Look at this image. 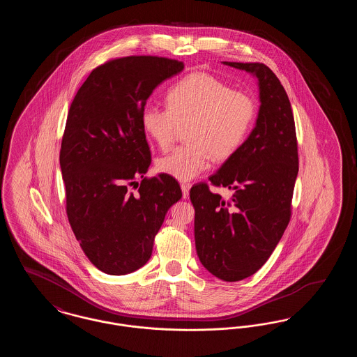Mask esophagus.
<instances>
[{"instance_id":"obj_1","label":"esophagus","mask_w":357,"mask_h":357,"mask_svg":"<svg viewBox=\"0 0 357 357\" xmlns=\"http://www.w3.org/2000/svg\"><path fill=\"white\" fill-rule=\"evenodd\" d=\"M181 188H182L183 198H187V197H188V191H190V188H191V185H190V183H182Z\"/></svg>"}]
</instances>
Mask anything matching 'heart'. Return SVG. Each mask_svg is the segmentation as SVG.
<instances>
[{
	"label": "heart",
	"instance_id": "heart-1",
	"mask_svg": "<svg viewBox=\"0 0 357 357\" xmlns=\"http://www.w3.org/2000/svg\"><path fill=\"white\" fill-rule=\"evenodd\" d=\"M167 107H146L142 128L162 151H167L179 128L187 126L188 144L156 162L159 172L182 182L202 174L211 158L221 162L237 153L257 116L252 93L206 72L190 73L174 85L167 93Z\"/></svg>",
	"mask_w": 357,
	"mask_h": 357
}]
</instances>
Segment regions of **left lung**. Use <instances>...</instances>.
<instances>
[{
  "instance_id": "left-lung-1",
  "label": "left lung",
  "mask_w": 357,
  "mask_h": 357,
  "mask_svg": "<svg viewBox=\"0 0 357 357\" xmlns=\"http://www.w3.org/2000/svg\"><path fill=\"white\" fill-rule=\"evenodd\" d=\"M223 64L255 73L261 107L241 149L208 181L234 190L230 199L199 182L191 187L195 248L204 268L234 282L258 272L288 227L298 172L296 126L288 95L262 63Z\"/></svg>"
}]
</instances>
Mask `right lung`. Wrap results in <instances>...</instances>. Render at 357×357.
Wrapping results in <instances>:
<instances>
[{
    "mask_svg": "<svg viewBox=\"0 0 357 357\" xmlns=\"http://www.w3.org/2000/svg\"><path fill=\"white\" fill-rule=\"evenodd\" d=\"M183 68L159 56L111 59L70 104L60 150L66 211L85 255L107 274L135 272L150 259L169 208L182 198L175 178L144 176L151 151L140 119L153 89Z\"/></svg>",
    "mask_w": 357,
    "mask_h": 357,
    "instance_id": "add662e5",
    "label": "right lung"
}]
</instances>
